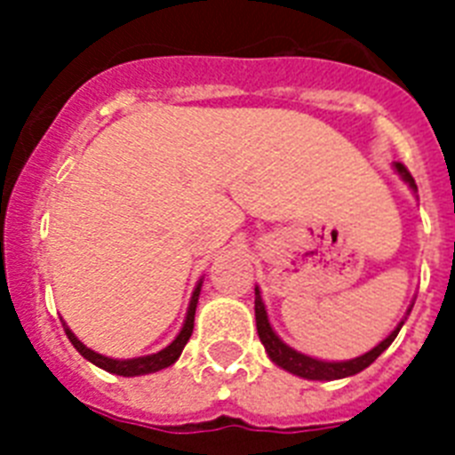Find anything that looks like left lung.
Instances as JSON below:
<instances>
[{
  "label": "left lung",
  "instance_id": "1",
  "mask_svg": "<svg viewBox=\"0 0 455 455\" xmlns=\"http://www.w3.org/2000/svg\"><path fill=\"white\" fill-rule=\"evenodd\" d=\"M396 172L402 174V179L406 184L416 191L418 186L411 177V172L403 167L402 163L395 164ZM411 311V309H409ZM255 318H257V332H259V339H262L264 349L269 354V359L281 366L283 371L292 375H299V378H307V380H339V378H349V375H356L361 373L363 368H368L373 363L378 356H380L385 349H387L392 342H395L396 332L402 331L403 321L396 325L395 331L389 332L387 338L382 339L380 345L373 347L371 352H366L363 356H356V359H349V361H318V359H311L307 354L302 352H295L292 347H288L283 339L278 338L274 328L269 323V316H267V309H264V302H262V295H259V288H255Z\"/></svg>",
  "mask_w": 455,
  "mask_h": 455
}]
</instances>
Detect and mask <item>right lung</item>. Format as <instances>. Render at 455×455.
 I'll return each instance as SVG.
<instances>
[{
    "label": "right lung",
    "mask_w": 455,
    "mask_h": 455,
    "mask_svg": "<svg viewBox=\"0 0 455 455\" xmlns=\"http://www.w3.org/2000/svg\"><path fill=\"white\" fill-rule=\"evenodd\" d=\"M200 281L196 285V291H193V298L191 304H188V311H186V321H184V328L179 331V335L172 339V345H167L164 349H160L157 354H148V356H137V359H108V356H103V354H96L94 349H89L80 342V339L75 338V332L68 328L66 323V335L68 339L73 342V347L77 352L84 356L87 361H92L94 366L103 368V371H108V373H116V375H124V378H134V375H146V373H156V371H163V368L172 366L174 361L181 356L184 352L186 342L191 338L193 332V318H196V307H198V295H200Z\"/></svg>",
    "instance_id": "1"
}]
</instances>
